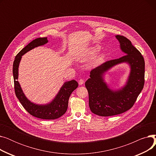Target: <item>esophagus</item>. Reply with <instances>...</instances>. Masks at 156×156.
<instances>
[{
    "mask_svg": "<svg viewBox=\"0 0 156 156\" xmlns=\"http://www.w3.org/2000/svg\"><path fill=\"white\" fill-rule=\"evenodd\" d=\"M84 82H85V81H84L83 79H80L78 81V83H79V85H83L84 83Z\"/></svg>",
    "mask_w": 156,
    "mask_h": 156,
    "instance_id": "34e87169",
    "label": "esophagus"
}]
</instances>
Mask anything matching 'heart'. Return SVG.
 Here are the masks:
<instances>
[{"label": "heart", "mask_w": 156, "mask_h": 156, "mask_svg": "<svg viewBox=\"0 0 156 156\" xmlns=\"http://www.w3.org/2000/svg\"><path fill=\"white\" fill-rule=\"evenodd\" d=\"M100 47L99 46H95L90 47L87 52L85 53V55L84 56V59H92L98 54V53L100 51ZM102 59V56L100 55L97 57L95 59L96 62H99Z\"/></svg>", "instance_id": "heart-1"}]
</instances>
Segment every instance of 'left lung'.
Instances as JSON below:
<instances>
[{
    "label": "left lung",
    "mask_w": 156,
    "mask_h": 156,
    "mask_svg": "<svg viewBox=\"0 0 156 156\" xmlns=\"http://www.w3.org/2000/svg\"><path fill=\"white\" fill-rule=\"evenodd\" d=\"M121 51L125 55L118 59L106 61L90 71L85 82L88 92L89 107L98 116H111L123 113L133 107L145 83L144 57L125 37L116 35ZM127 62L131 71L126 85L121 90L113 91L103 81V75L114 65Z\"/></svg>",
    "instance_id": "obj_1"
}]
</instances>
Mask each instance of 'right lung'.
<instances>
[{
	"label": "right lung",
	"mask_w": 156,
	"mask_h": 156,
	"mask_svg": "<svg viewBox=\"0 0 156 156\" xmlns=\"http://www.w3.org/2000/svg\"><path fill=\"white\" fill-rule=\"evenodd\" d=\"M48 42L47 38H38L33 40L17 54L13 62L12 73L14 77V91L16 97L23 108L33 116L43 119H55L62 116L66 112L69 98L71 93L78 87V83L75 80L66 81L61 87L54 99L46 105H37L31 102L24 95L18 81V67L21 56L31 49L43 45Z\"/></svg>",
	"instance_id": "1"
}]
</instances>
